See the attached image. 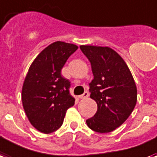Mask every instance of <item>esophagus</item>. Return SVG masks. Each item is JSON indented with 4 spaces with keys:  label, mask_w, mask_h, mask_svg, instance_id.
Returning a JSON list of instances; mask_svg holds the SVG:
<instances>
[{
    "label": "esophagus",
    "mask_w": 157,
    "mask_h": 157,
    "mask_svg": "<svg viewBox=\"0 0 157 157\" xmlns=\"http://www.w3.org/2000/svg\"><path fill=\"white\" fill-rule=\"evenodd\" d=\"M89 96V93L87 91H85L84 92L83 94H81V95H79L78 98L79 99H86V98H87Z\"/></svg>",
    "instance_id": "34e87169"
}]
</instances>
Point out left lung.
<instances>
[{
    "instance_id": "obj_1",
    "label": "left lung",
    "mask_w": 157,
    "mask_h": 157,
    "mask_svg": "<svg viewBox=\"0 0 157 157\" xmlns=\"http://www.w3.org/2000/svg\"><path fill=\"white\" fill-rule=\"evenodd\" d=\"M91 65L94 79L90 85V98L97 103V112L86 120L93 131H113L126 121L137 103V86L120 55L109 47L80 46Z\"/></svg>"
}]
</instances>
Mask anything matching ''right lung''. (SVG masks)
Returning <instances> with one entry per match:
<instances>
[{
  "mask_svg": "<svg viewBox=\"0 0 157 157\" xmlns=\"http://www.w3.org/2000/svg\"><path fill=\"white\" fill-rule=\"evenodd\" d=\"M78 47L57 41L44 48L29 67L22 88L23 107L30 124L44 133L63 125L66 112L73 106L71 82L61 75L68 57Z\"/></svg>",
  "mask_w": 157,
  "mask_h": 157,
  "instance_id": "obj_1",
  "label": "right lung"
}]
</instances>
